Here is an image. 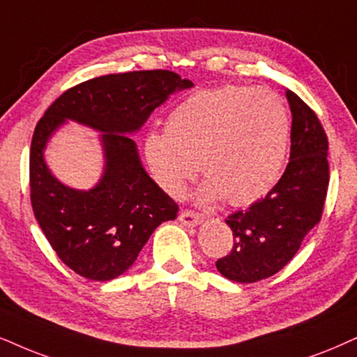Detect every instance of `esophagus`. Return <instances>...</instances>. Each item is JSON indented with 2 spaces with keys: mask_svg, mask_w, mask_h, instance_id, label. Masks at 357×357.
I'll return each mask as SVG.
<instances>
[{
  "mask_svg": "<svg viewBox=\"0 0 357 357\" xmlns=\"http://www.w3.org/2000/svg\"><path fill=\"white\" fill-rule=\"evenodd\" d=\"M179 220H181L184 225H188V227H196V225H199L202 222V215L199 212L184 209L179 212Z\"/></svg>",
  "mask_w": 357,
  "mask_h": 357,
  "instance_id": "obj_1",
  "label": "esophagus"
}]
</instances>
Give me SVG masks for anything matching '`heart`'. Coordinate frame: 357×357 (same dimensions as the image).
<instances>
[{"mask_svg": "<svg viewBox=\"0 0 357 357\" xmlns=\"http://www.w3.org/2000/svg\"><path fill=\"white\" fill-rule=\"evenodd\" d=\"M290 133V115L278 93L231 85L202 90L176 105L165 132L146 135L143 155L169 196H181L199 163L207 178L204 199L247 206L278 181Z\"/></svg>", "mask_w": 357, "mask_h": 357, "instance_id": "1", "label": "heart"}]
</instances>
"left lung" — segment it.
Wrapping results in <instances>:
<instances>
[{
    "label": "left lung",
    "instance_id": "1",
    "mask_svg": "<svg viewBox=\"0 0 357 357\" xmlns=\"http://www.w3.org/2000/svg\"><path fill=\"white\" fill-rule=\"evenodd\" d=\"M291 108V151L285 173L264 199L225 219L231 254L215 261L224 277L254 283L280 272L321 220L329 184L328 137L301 98L287 90Z\"/></svg>",
    "mask_w": 357,
    "mask_h": 357
}]
</instances>
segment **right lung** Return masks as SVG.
I'll return each instance as SVG.
<instances>
[{
	"label": "right lung",
	"instance_id": "obj_1",
	"mask_svg": "<svg viewBox=\"0 0 357 357\" xmlns=\"http://www.w3.org/2000/svg\"><path fill=\"white\" fill-rule=\"evenodd\" d=\"M192 87L171 70H135L90 79L66 90L36 125L29 155L31 204L44 236L70 270L96 282L126 272L161 222L179 207L143 169L137 132L176 90ZM66 119L98 129L106 156L90 192L64 187L43 163V148Z\"/></svg>",
	"mask_w": 357,
	"mask_h": 357
}]
</instances>
